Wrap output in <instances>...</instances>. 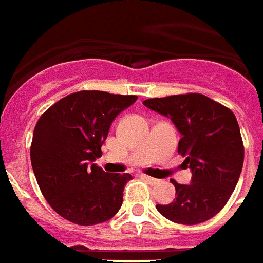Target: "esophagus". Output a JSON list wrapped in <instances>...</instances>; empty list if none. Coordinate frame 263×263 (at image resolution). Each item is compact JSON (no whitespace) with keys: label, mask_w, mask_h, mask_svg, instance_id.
<instances>
[{"label":"esophagus","mask_w":263,"mask_h":263,"mask_svg":"<svg viewBox=\"0 0 263 263\" xmlns=\"http://www.w3.org/2000/svg\"><path fill=\"white\" fill-rule=\"evenodd\" d=\"M141 178H144L145 181L148 182V183H151V185H155V183H158V179H155V178H153V176H148V175H141Z\"/></svg>","instance_id":"obj_1"}]
</instances>
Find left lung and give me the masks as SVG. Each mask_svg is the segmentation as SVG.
Wrapping results in <instances>:
<instances>
[{
  "instance_id": "1",
  "label": "left lung",
  "mask_w": 263,
  "mask_h": 263,
  "mask_svg": "<svg viewBox=\"0 0 263 263\" xmlns=\"http://www.w3.org/2000/svg\"><path fill=\"white\" fill-rule=\"evenodd\" d=\"M147 108L172 120L182 134L178 153L192 170V182L172 179L176 197L157 210L174 223L193 224L214 217L229 202L244 164V143L235 115L202 93L151 98Z\"/></svg>"
}]
</instances>
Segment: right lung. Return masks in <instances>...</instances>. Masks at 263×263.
<instances>
[{
	"mask_svg": "<svg viewBox=\"0 0 263 263\" xmlns=\"http://www.w3.org/2000/svg\"><path fill=\"white\" fill-rule=\"evenodd\" d=\"M136 95L78 91L51 105L34 126L30 162L40 192L61 217L78 226L108 221L123 202L130 174L89 162L102 155L109 127Z\"/></svg>",
	"mask_w": 263,
	"mask_h": 263,
	"instance_id": "1",
	"label": "right lung"
}]
</instances>
